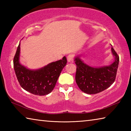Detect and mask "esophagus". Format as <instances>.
Here are the masks:
<instances>
[{"mask_svg": "<svg viewBox=\"0 0 131 131\" xmlns=\"http://www.w3.org/2000/svg\"><path fill=\"white\" fill-rule=\"evenodd\" d=\"M67 59L68 62H74V56L72 54H69L67 57Z\"/></svg>", "mask_w": 131, "mask_h": 131, "instance_id": "1", "label": "esophagus"}]
</instances>
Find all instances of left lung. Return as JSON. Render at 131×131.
Here are the masks:
<instances>
[{
	"label": "left lung",
	"mask_w": 131,
	"mask_h": 131,
	"mask_svg": "<svg viewBox=\"0 0 131 131\" xmlns=\"http://www.w3.org/2000/svg\"><path fill=\"white\" fill-rule=\"evenodd\" d=\"M115 61L112 65L95 68L84 63L79 58H75L76 65V83L82 91L88 94H96L107 89L114 83L119 63V56L112 47Z\"/></svg>",
	"instance_id": "left-lung-1"
}]
</instances>
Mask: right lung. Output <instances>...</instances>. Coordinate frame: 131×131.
I'll return each instance as SVG.
<instances>
[{
	"mask_svg": "<svg viewBox=\"0 0 131 131\" xmlns=\"http://www.w3.org/2000/svg\"><path fill=\"white\" fill-rule=\"evenodd\" d=\"M20 43L14 57L13 63L15 74L21 87L34 95H46L52 91L61 71L67 62L65 57L52 62L40 69L30 70L19 62Z\"/></svg>",
	"mask_w": 131,
	"mask_h": 131,
	"instance_id": "add662e5",
	"label": "right lung"
}]
</instances>
